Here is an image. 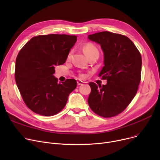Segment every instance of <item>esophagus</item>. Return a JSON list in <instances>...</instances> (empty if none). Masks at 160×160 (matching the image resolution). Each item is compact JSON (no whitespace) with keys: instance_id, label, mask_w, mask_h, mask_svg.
Returning a JSON list of instances; mask_svg holds the SVG:
<instances>
[{"instance_id":"obj_1","label":"esophagus","mask_w":160,"mask_h":160,"mask_svg":"<svg viewBox=\"0 0 160 160\" xmlns=\"http://www.w3.org/2000/svg\"><path fill=\"white\" fill-rule=\"evenodd\" d=\"M83 83H84V82H82V81H81V80H78V81H77V83H78V86L82 85Z\"/></svg>"}]
</instances>
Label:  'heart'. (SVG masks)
Instances as JSON below:
<instances>
[{"instance_id":"obj_1","label":"heart","mask_w":160,"mask_h":160,"mask_svg":"<svg viewBox=\"0 0 160 160\" xmlns=\"http://www.w3.org/2000/svg\"><path fill=\"white\" fill-rule=\"evenodd\" d=\"M83 50L88 58L89 56H92V55L98 54H99L98 50L96 48V47L94 46L93 44H91V43H88L86 45H84V47H83ZM72 50H71V51L69 53V54H68V56H67V58H70L72 56ZM81 77H83V75L82 74Z\"/></svg>"}]
</instances>
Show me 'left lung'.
I'll list each match as a JSON object with an SVG mask.
<instances>
[{"mask_svg":"<svg viewBox=\"0 0 160 160\" xmlns=\"http://www.w3.org/2000/svg\"><path fill=\"white\" fill-rule=\"evenodd\" d=\"M88 38L102 50L104 66L98 76L107 80L102 86L89 83V106L100 116H115L124 110L136 95L141 80L140 52L128 38L118 33L101 32Z\"/></svg>","mask_w":160,"mask_h":160,"instance_id":"left-lung-1","label":"left lung"}]
</instances>
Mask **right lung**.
Wrapping results in <instances>:
<instances>
[{
	"instance_id": "1",
	"label": "right lung",
	"mask_w": 160,
	"mask_h": 160,
	"mask_svg": "<svg viewBox=\"0 0 160 160\" xmlns=\"http://www.w3.org/2000/svg\"><path fill=\"white\" fill-rule=\"evenodd\" d=\"M77 37L49 34L32 38L20 50L15 61V82L24 102L30 110L52 116L66 105L77 88V80L58 83L55 67L65 63Z\"/></svg>"
}]
</instances>
